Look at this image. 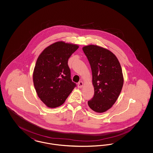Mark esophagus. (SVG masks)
<instances>
[{"label": "esophagus", "mask_w": 153, "mask_h": 153, "mask_svg": "<svg viewBox=\"0 0 153 153\" xmlns=\"http://www.w3.org/2000/svg\"><path fill=\"white\" fill-rule=\"evenodd\" d=\"M82 86H83V82L82 81H80V82H79V84H78V88H81L82 87Z\"/></svg>", "instance_id": "34e87169"}]
</instances>
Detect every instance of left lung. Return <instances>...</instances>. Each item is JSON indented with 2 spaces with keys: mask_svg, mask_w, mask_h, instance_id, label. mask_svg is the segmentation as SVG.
I'll return each instance as SVG.
<instances>
[{
  "mask_svg": "<svg viewBox=\"0 0 153 153\" xmlns=\"http://www.w3.org/2000/svg\"><path fill=\"white\" fill-rule=\"evenodd\" d=\"M82 50L91 65L95 91L88 104L94 111L102 113L112 107L121 92L124 82L122 68L115 55L107 49L89 45Z\"/></svg>",
  "mask_w": 153,
  "mask_h": 153,
  "instance_id": "8db88e82",
  "label": "left lung"
}]
</instances>
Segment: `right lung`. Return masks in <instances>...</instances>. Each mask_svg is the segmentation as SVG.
<instances>
[{"mask_svg": "<svg viewBox=\"0 0 153 153\" xmlns=\"http://www.w3.org/2000/svg\"><path fill=\"white\" fill-rule=\"evenodd\" d=\"M58 41L45 48L37 58L33 79L36 94L49 108L61 105L76 86L71 79L68 59L79 48Z\"/></svg>", "mask_w": 153, "mask_h": 153, "instance_id": "obj_1", "label": "right lung"}]
</instances>
